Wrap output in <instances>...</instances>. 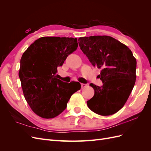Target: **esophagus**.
Here are the masks:
<instances>
[{
	"instance_id": "1",
	"label": "esophagus",
	"mask_w": 151,
	"mask_h": 151,
	"mask_svg": "<svg viewBox=\"0 0 151 151\" xmlns=\"http://www.w3.org/2000/svg\"><path fill=\"white\" fill-rule=\"evenodd\" d=\"M86 86H87V84H81V88L83 89V88H86Z\"/></svg>"
}]
</instances>
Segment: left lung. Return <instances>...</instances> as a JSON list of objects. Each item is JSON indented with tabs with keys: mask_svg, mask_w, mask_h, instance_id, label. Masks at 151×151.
Wrapping results in <instances>:
<instances>
[{
	"mask_svg": "<svg viewBox=\"0 0 151 151\" xmlns=\"http://www.w3.org/2000/svg\"><path fill=\"white\" fill-rule=\"evenodd\" d=\"M78 41L81 50L93 65L101 68L99 77L103 85L90 84L94 95L87 104L98 115H113L124 106L134 88L136 59L125 45L111 36L81 37Z\"/></svg>",
	"mask_w": 151,
	"mask_h": 151,
	"instance_id": "1",
	"label": "left lung"
}]
</instances>
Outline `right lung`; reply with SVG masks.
<instances>
[{"instance_id":"obj_1","label":"right lung","mask_w":151,"mask_h":151,"mask_svg":"<svg viewBox=\"0 0 151 151\" xmlns=\"http://www.w3.org/2000/svg\"><path fill=\"white\" fill-rule=\"evenodd\" d=\"M78 47L77 38L44 36L36 40L21 58L19 77L24 96L33 111L43 118L56 117L71 96L81 89L56 78L68 55Z\"/></svg>"}]
</instances>
